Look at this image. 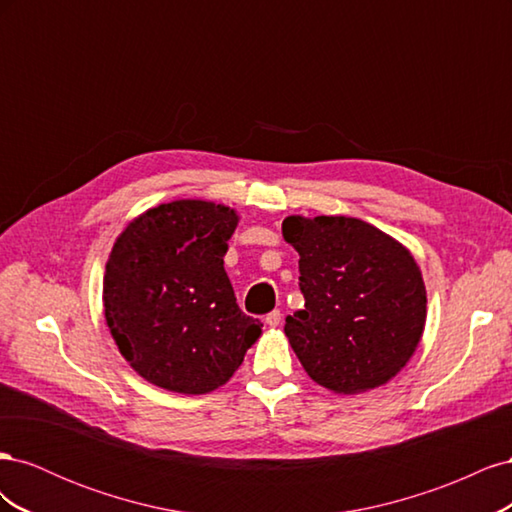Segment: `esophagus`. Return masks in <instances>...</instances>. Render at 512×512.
I'll use <instances>...</instances> for the list:
<instances>
[{
  "mask_svg": "<svg viewBox=\"0 0 512 512\" xmlns=\"http://www.w3.org/2000/svg\"><path fill=\"white\" fill-rule=\"evenodd\" d=\"M265 322H267V327L275 329L277 324L282 322V312H280V309H273V312H269V314L265 316Z\"/></svg>",
  "mask_w": 512,
  "mask_h": 512,
  "instance_id": "esophagus-1",
  "label": "esophagus"
}]
</instances>
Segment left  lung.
<instances>
[{
	"label": "left lung",
	"mask_w": 512,
	"mask_h": 512,
	"mask_svg": "<svg viewBox=\"0 0 512 512\" xmlns=\"http://www.w3.org/2000/svg\"><path fill=\"white\" fill-rule=\"evenodd\" d=\"M305 307L284 333L307 376L339 395L376 389L406 367L423 337L427 292L404 245L346 215H288Z\"/></svg>",
	"instance_id": "8db88e82"
}]
</instances>
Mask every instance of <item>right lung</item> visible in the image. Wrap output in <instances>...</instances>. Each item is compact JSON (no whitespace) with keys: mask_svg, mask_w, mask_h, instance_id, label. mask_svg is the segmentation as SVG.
I'll use <instances>...</instances> for the list:
<instances>
[{"mask_svg":"<svg viewBox=\"0 0 512 512\" xmlns=\"http://www.w3.org/2000/svg\"><path fill=\"white\" fill-rule=\"evenodd\" d=\"M235 209L173 200L132 220L106 262V324L123 359L160 389L205 395L226 384L262 333L224 271Z\"/></svg>","mask_w":512,"mask_h":512,"instance_id":"obj_1","label":"right lung"}]
</instances>
